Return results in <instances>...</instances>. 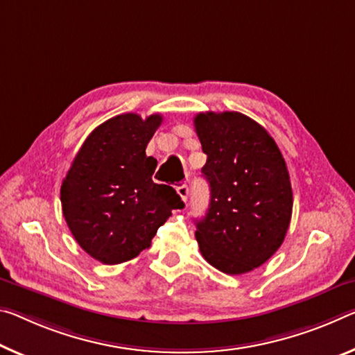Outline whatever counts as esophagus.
Here are the masks:
<instances>
[{
    "mask_svg": "<svg viewBox=\"0 0 355 355\" xmlns=\"http://www.w3.org/2000/svg\"><path fill=\"white\" fill-rule=\"evenodd\" d=\"M175 189H177V193H178V196L180 198H182L184 202H187V199H188V194H189V189H188V187L184 183H177V187H175Z\"/></svg>",
    "mask_w": 355,
    "mask_h": 355,
    "instance_id": "obj_1",
    "label": "esophagus"
}]
</instances>
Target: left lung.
Returning <instances> with one entry per match:
<instances>
[{
	"label": "left lung",
	"mask_w": 355,
	"mask_h": 355,
	"mask_svg": "<svg viewBox=\"0 0 355 355\" xmlns=\"http://www.w3.org/2000/svg\"><path fill=\"white\" fill-rule=\"evenodd\" d=\"M210 184L207 215L196 221L205 261L227 275L248 273L283 243L292 215L286 161L272 136L239 112L194 118Z\"/></svg>",
	"instance_id": "1"
}]
</instances>
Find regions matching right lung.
<instances>
[{"label": "right lung", "mask_w": 355, "mask_h": 355, "mask_svg": "<svg viewBox=\"0 0 355 355\" xmlns=\"http://www.w3.org/2000/svg\"><path fill=\"white\" fill-rule=\"evenodd\" d=\"M162 123L159 114L116 115L89 134L61 184L67 227L82 250L114 266L148 248L172 210L177 191L151 180L156 159L145 148Z\"/></svg>", "instance_id": "right-lung-1"}]
</instances>
